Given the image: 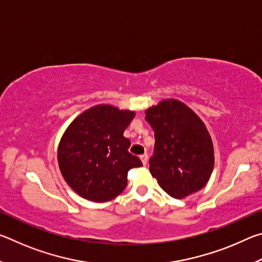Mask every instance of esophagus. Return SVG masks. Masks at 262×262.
I'll return each mask as SVG.
<instances>
[{
	"mask_svg": "<svg viewBox=\"0 0 262 262\" xmlns=\"http://www.w3.org/2000/svg\"><path fill=\"white\" fill-rule=\"evenodd\" d=\"M140 158H141L142 163H143V165H147V163H148V155H147V154L142 155V156H141Z\"/></svg>",
	"mask_w": 262,
	"mask_h": 262,
	"instance_id": "esophagus-1",
	"label": "esophagus"
}]
</instances>
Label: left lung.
I'll return each instance as SVG.
<instances>
[{
    "instance_id": "1",
    "label": "left lung",
    "mask_w": 262,
    "mask_h": 262,
    "mask_svg": "<svg viewBox=\"0 0 262 262\" xmlns=\"http://www.w3.org/2000/svg\"><path fill=\"white\" fill-rule=\"evenodd\" d=\"M155 132L149 170L158 185L174 199L193 194L209 180L214 147L205 123L188 106L165 99L145 111Z\"/></svg>"
}]
</instances>
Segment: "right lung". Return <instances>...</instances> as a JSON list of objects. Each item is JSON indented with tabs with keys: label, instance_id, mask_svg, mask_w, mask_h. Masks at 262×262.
Returning <instances> with one entry per match:
<instances>
[{
	"label": "right lung",
	"instance_id": "add662e5",
	"mask_svg": "<svg viewBox=\"0 0 262 262\" xmlns=\"http://www.w3.org/2000/svg\"><path fill=\"white\" fill-rule=\"evenodd\" d=\"M135 112L97 105L79 114L66 129L57 149L62 176L75 192L94 202L110 201L127 186L130 168L142 166L128 151L123 136Z\"/></svg>",
	"mask_w": 262,
	"mask_h": 262
}]
</instances>
